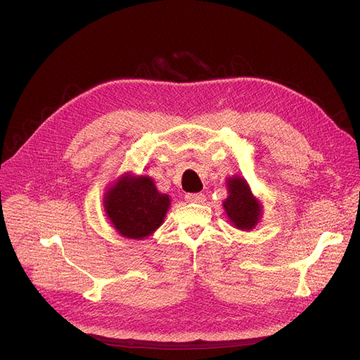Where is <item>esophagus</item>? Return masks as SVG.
<instances>
[{
    "mask_svg": "<svg viewBox=\"0 0 360 360\" xmlns=\"http://www.w3.org/2000/svg\"><path fill=\"white\" fill-rule=\"evenodd\" d=\"M185 200L188 202H202L205 198H204V194L201 193H193V194H186Z\"/></svg>",
    "mask_w": 360,
    "mask_h": 360,
    "instance_id": "obj_1",
    "label": "esophagus"
}]
</instances>
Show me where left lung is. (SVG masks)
<instances>
[{"instance_id": "1", "label": "left lung", "mask_w": 360, "mask_h": 360, "mask_svg": "<svg viewBox=\"0 0 360 360\" xmlns=\"http://www.w3.org/2000/svg\"><path fill=\"white\" fill-rule=\"evenodd\" d=\"M229 197L223 201L224 212L236 229L251 231L261 219V204L252 195L248 182L240 176H232L228 181Z\"/></svg>"}]
</instances>
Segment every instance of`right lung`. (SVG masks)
<instances>
[{
    "label": "right lung",
    "mask_w": 360,
    "mask_h": 360,
    "mask_svg": "<svg viewBox=\"0 0 360 360\" xmlns=\"http://www.w3.org/2000/svg\"><path fill=\"white\" fill-rule=\"evenodd\" d=\"M170 205L167 194H162L148 176L122 175L108 188L103 207L117 232L129 239H144L163 223Z\"/></svg>",
    "instance_id": "right-lung-1"
}]
</instances>
